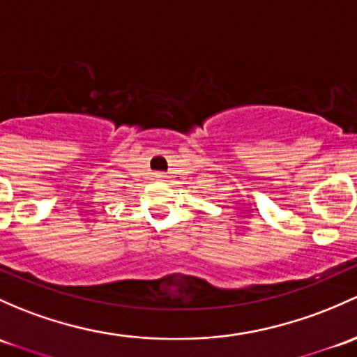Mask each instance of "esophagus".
Wrapping results in <instances>:
<instances>
[{
    "mask_svg": "<svg viewBox=\"0 0 357 357\" xmlns=\"http://www.w3.org/2000/svg\"><path fill=\"white\" fill-rule=\"evenodd\" d=\"M155 179H159V181H164V179H166V172H155Z\"/></svg>",
    "mask_w": 357,
    "mask_h": 357,
    "instance_id": "esophagus-1",
    "label": "esophagus"
}]
</instances>
